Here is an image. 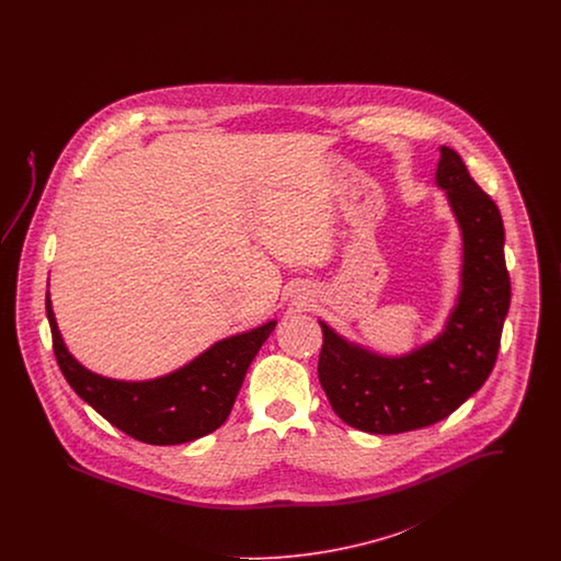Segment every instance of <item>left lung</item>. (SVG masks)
Segmentation results:
<instances>
[{
	"instance_id": "8db88e82",
	"label": "left lung",
	"mask_w": 561,
	"mask_h": 561,
	"mask_svg": "<svg viewBox=\"0 0 561 561\" xmlns=\"http://www.w3.org/2000/svg\"><path fill=\"white\" fill-rule=\"evenodd\" d=\"M435 185L446 191L462 236L460 290L444 330L403 355H380L325 321L321 387L351 427L396 435L450 416L492 373L511 302L505 227L496 204L450 147H439Z\"/></svg>"
}]
</instances>
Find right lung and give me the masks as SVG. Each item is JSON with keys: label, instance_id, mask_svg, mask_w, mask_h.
Segmentation results:
<instances>
[{"label": "right lung", "instance_id": "obj_1", "mask_svg": "<svg viewBox=\"0 0 561 561\" xmlns=\"http://www.w3.org/2000/svg\"><path fill=\"white\" fill-rule=\"evenodd\" d=\"M46 313L54 355L71 389L113 427L153 446L187 444L220 427L252 359L277 323L271 320L227 336L174 373L151 380H117L88 370L69 353L54 318L50 293L46 294Z\"/></svg>", "mask_w": 561, "mask_h": 561}]
</instances>
